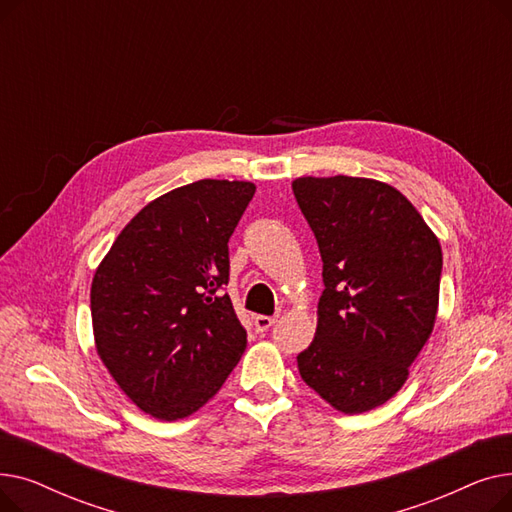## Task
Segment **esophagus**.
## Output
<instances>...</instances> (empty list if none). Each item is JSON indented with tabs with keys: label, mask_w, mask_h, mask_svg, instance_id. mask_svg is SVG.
I'll return each mask as SVG.
<instances>
[{
	"label": "esophagus",
	"mask_w": 512,
	"mask_h": 512,
	"mask_svg": "<svg viewBox=\"0 0 512 512\" xmlns=\"http://www.w3.org/2000/svg\"><path fill=\"white\" fill-rule=\"evenodd\" d=\"M253 324H255V330H257V332H267V330H270V328L276 324V317L257 315V317L253 319Z\"/></svg>",
	"instance_id": "34e87169"
}]
</instances>
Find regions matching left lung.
<instances>
[{"instance_id":"1","label":"left lung","mask_w":512,"mask_h":512,"mask_svg":"<svg viewBox=\"0 0 512 512\" xmlns=\"http://www.w3.org/2000/svg\"><path fill=\"white\" fill-rule=\"evenodd\" d=\"M324 292L313 342L297 357L303 382L342 413L390 400L436 324L442 249L394 186L353 176L297 178Z\"/></svg>"}]
</instances>
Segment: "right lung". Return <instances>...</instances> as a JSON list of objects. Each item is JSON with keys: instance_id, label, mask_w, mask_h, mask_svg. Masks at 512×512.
Listing matches in <instances>:
<instances>
[{"instance_id": "right-lung-1", "label": "right lung", "mask_w": 512, "mask_h": 512, "mask_svg": "<svg viewBox=\"0 0 512 512\" xmlns=\"http://www.w3.org/2000/svg\"><path fill=\"white\" fill-rule=\"evenodd\" d=\"M253 182L197 180L145 205L97 267V353L141 411L176 421L222 388L247 348L224 288Z\"/></svg>"}]
</instances>
